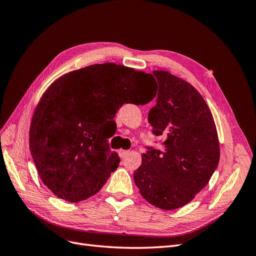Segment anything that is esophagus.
Instances as JSON below:
<instances>
[{
	"label": "esophagus",
	"mask_w": 256,
	"mask_h": 256,
	"mask_svg": "<svg viewBox=\"0 0 256 256\" xmlns=\"http://www.w3.org/2000/svg\"><path fill=\"white\" fill-rule=\"evenodd\" d=\"M129 154V150H118V154L120 158H124L125 156H127V154Z\"/></svg>",
	"instance_id": "obj_1"
}]
</instances>
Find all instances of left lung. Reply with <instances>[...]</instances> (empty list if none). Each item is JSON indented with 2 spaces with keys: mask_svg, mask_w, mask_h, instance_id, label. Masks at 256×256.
Here are the masks:
<instances>
[{
  "mask_svg": "<svg viewBox=\"0 0 256 256\" xmlns=\"http://www.w3.org/2000/svg\"><path fill=\"white\" fill-rule=\"evenodd\" d=\"M152 74L159 90L148 122L166 140L164 152L147 147L134 180L147 202L172 210L208 184L219 164V138L210 110L190 83L164 70Z\"/></svg>",
  "mask_w": 256,
  "mask_h": 256,
  "instance_id": "8db88e82",
  "label": "left lung"
}]
</instances>
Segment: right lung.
Here are the masks:
<instances>
[{
    "mask_svg": "<svg viewBox=\"0 0 256 256\" xmlns=\"http://www.w3.org/2000/svg\"><path fill=\"white\" fill-rule=\"evenodd\" d=\"M150 74L114 63L95 64L60 76L44 92L30 127V150L42 182L76 203L104 187L120 164L108 144L124 104H147Z\"/></svg>",
    "mask_w": 256,
    "mask_h": 256,
    "instance_id": "add662e5",
    "label": "right lung"
}]
</instances>
